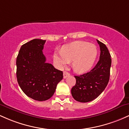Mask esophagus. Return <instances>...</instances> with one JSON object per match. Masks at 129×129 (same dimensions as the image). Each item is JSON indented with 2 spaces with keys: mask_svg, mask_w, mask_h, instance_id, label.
<instances>
[{
  "mask_svg": "<svg viewBox=\"0 0 129 129\" xmlns=\"http://www.w3.org/2000/svg\"><path fill=\"white\" fill-rule=\"evenodd\" d=\"M69 76H70V74H69V73H68V72L64 71L63 72V78H64V79H66V78H67Z\"/></svg>",
  "mask_w": 129,
  "mask_h": 129,
  "instance_id": "esophagus-1",
  "label": "esophagus"
}]
</instances>
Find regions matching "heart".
<instances>
[{
    "label": "heart",
    "instance_id": "heart-1",
    "mask_svg": "<svg viewBox=\"0 0 129 129\" xmlns=\"http://www.w3.org/2000/svg\"><path fill=\"white\" fill-rule=\"evenodd\" d=\"M98 55L96 46L85 41H75L62 47L61 52L53 53V61L60 68L72 61V68L78 73H85L93 66Z\"/></svg>",
    "mask_w": 129,
    "mask_h": 129
}]
</instances>
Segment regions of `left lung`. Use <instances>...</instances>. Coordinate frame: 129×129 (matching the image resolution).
Returning a JSON list of instances; mask_svg holds the SVG:
<instances>
[{
    "label": "left lung",
    "mask_w": 129,
    "mask_h": 129,
    "mask_svg": "<svg viewBox=\"0 0 129 129\" xmlns=\"http://www.w3.org/2000/svg\"><path fill=\"white\" fill-rule=\"evenodd\" d=\"M99 44L101 55L95 67L89 72L75 76L76 83L71 89V94L76 101L88 102L93 101L103 92L109 82L111 55L107 47L102 42Z\"/></svg>",
    "instance_id": "obj_1"
}]
</instances>
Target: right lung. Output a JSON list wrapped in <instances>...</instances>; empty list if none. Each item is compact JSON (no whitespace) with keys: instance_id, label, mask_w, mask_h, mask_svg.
<instances>
[{"instance_id":"right-lung-1","label":"right lung","mask_w":129,"mask_h":129,"mask_svg":"<svg viewBox=\"0 0 129 129\" xmlns=\"http://www.w3.org/2000/svg\"><path fill=\"white\" fill-rule=\"evenodd\" d=\"M46 40L34 39L23 44L16 58L18 84L27 96L38 101L50 99L57 84L63 79V72L46 63L43 52Z\"/></svg>"}]
</instances>
